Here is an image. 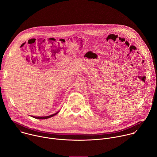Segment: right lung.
I'll return each instance as SVG.
<instances>
[{"instance_id":"1","label":"right lung","mask_w":157,"mask_h":157,"mask_svg":"<svg viewBox=\"0 0 157 157\" xmlns=\"http://www.w3.org/2000/svg\"><path fill=\"white\" fill-rule=\"evenodd\" d=\"M59 111H58V112H57L56 113H55V114H52V115H50V116H43V117H36V116H32V117H33V118H35V119H48V118H50V117H53V116H55V115H56L58 113H59Z\"/></svg>"}]
</instances>
